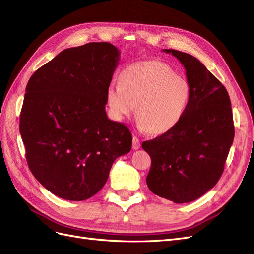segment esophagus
<instances>
[{
	"label": "esophagus",
	"instance_id": "esophagus-1",
	"mask_svg": "<svg viewBox=\"0 0 254 254\" xmlns=\"http://www.w3.org/2000/svg\"><path fill=\"white\" fill-rule=\"evenodd\" d=\"M140 146H141V144H140V140L137 139L136 136H133V139H132V149H134V150L139 149V148H140Z\"/></svg>",
	"mask_w": 254,
	"mask_h": 254
}]
</instances>
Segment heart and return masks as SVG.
<instances>
[{
  "label": "heart",
  "mask_w": 254,
  "mask_h": 254,
  "mask_svg": "<svg viewBox=\"0 0 254 254\" xmlns=\"http://www.w3.org/2000/svg\"><path fill=\"white\" fill-rule=\"evenodd\" d=\"M106 99L115 121H125L136 111L140 129L161 135L181 122L190 104V88L170 65L146 60L125 67L120 83L107 89Z\"/></svg>",
  "instance_id": "heart-1"
}]
</instances>
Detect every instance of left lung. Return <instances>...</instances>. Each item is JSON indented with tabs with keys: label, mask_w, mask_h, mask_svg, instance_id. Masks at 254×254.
I'll return each mask as SVG.
<instances>
[{
	"label": "left lung",
	"mask_w": 254,
	"mask_h": 254,
	"mask_svg": "<svg viewBox=\"0 0 254 254\" xmlns=\"http://www.w3.org/2000/svg\"><path fill=\"white\" fill-rule=\"evenodd\" d=\"M172 54L186 68L190 99L172 131L142 144L151 158L148 189L175 203L194 201L219 180L234 139L231 102L226 88L194 56Z\"/></svg>",
	"instance_id": "left-lung-1"
}]
</instances>
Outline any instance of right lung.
Instances as JSON below:
<instances>
[{
	"instance_id": "obj_1",
	"label": "right lung",
	"mask_w": 254,
	"mask_h": 254,
	"mask_svg": "<svg viewBox=\"0 0 254 254\" xmlns=\"http://www.w3.org/2000/svg\"><path fill=\"white\" fill-rule=\"evenodd\" d=\"M121 52L108 42L64 50L29 78L20 133L35 178L71 201L94 196L132 135L106 113V93Z\"/></svg>"
}]
</instances>
